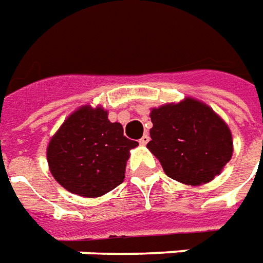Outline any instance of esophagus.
Here are the masks:
<instances>
[{
	"label": "esophagus",
	"mask_w": 263,
	"mask_h": 263,
	"mask_svg": "<svg viewBox=\"0 0 263 263\" xmlns=\"http://www.w3.org/2000/svg\"><path fill=\"white\" fill-rule=\"evenodd\" d=\"M148 141H149V136H148V134H144L143 137L140 139V144H141V145H145Z\"/></svg>",
	"instance_id": "34e87169"
}]
</instances>
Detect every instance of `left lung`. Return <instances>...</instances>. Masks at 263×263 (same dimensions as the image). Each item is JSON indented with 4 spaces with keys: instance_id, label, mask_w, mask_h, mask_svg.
<instances>
[{
    "instance_id": "left-lung-1",
    "label": "left lung",
    "mask_w": 263,
    "mask_h": 263,
    "mask_svg": "<svg viewBox=\"0 0 263 263\" xmlns=\"http://www.w3.org/2000/svg\"><path fill=\"white\" fill-rule=\"evenodd\" d=\"M149 151L173 180L199 185L219 175L233 154L230 129L202 102L185 98L151 110Z\"/></svg>"
}]
</instances>
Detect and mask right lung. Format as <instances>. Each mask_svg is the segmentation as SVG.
<instances>
[{"label": "right lung", "mask_w": 263, "mask_h": 263, "mask_svg": "<svg viewBox=\"0 0 263 263\" xmlns=\"http://www.w3.org/2000/svg\"><path fill=\"white\" fill-rule=\"evenodd\" d=\"M137 145L124 137L122 124L110 123L106 110L83 106L49 141V171L73 194L100 197L123 181L129 151Z\"/></svg>", "instance_id": "right-lung-1"}]
</instances>
